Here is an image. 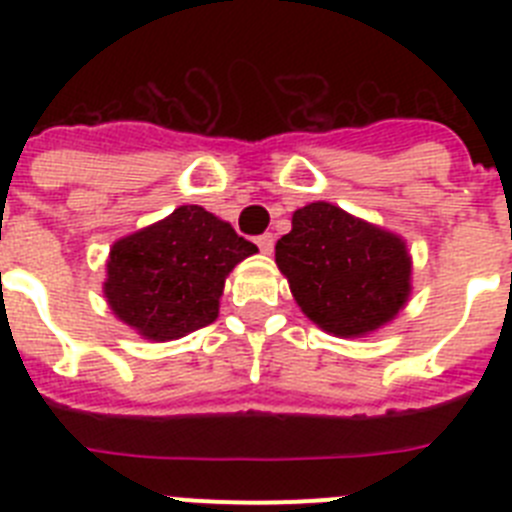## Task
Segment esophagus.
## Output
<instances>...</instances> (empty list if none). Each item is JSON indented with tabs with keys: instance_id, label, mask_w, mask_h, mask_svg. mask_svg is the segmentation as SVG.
<instances>
[{
	"instance_id": "1",
	"label": "esophagus",
	"mask_w": 512,
	"mask_h": 512,
	"mask_svg": "<svg viewBox=\"0 0 512 512\" xmlns=\"http://www.w3.org/2000/svg\"><path fill=\"white\" fill-rule=\"evenodd\" d=\"M256 243H259L261 253H271V251H274V235H271V233L259 235V238H256Z\"/></svg>"
}]
</instances>
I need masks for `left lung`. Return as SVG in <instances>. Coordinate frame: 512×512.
<instances>
[{
  "instance_id": "obj_1",
  "label": "left lung",
  "mask_w": 512,
  "mask_h": 512,
  "mask_svg": "<svg viewBox=\"0 0 512 512\" xmlns=\"http://www.w3.org/2000/svg\"><path fill=\"white\" fill-rule=\"evenodd\" d=\"M277 266L312 323L333 336H364L390 323L410 295V256L397 235L330 202L292 215Z\"/></svg>"
}]
</instances>
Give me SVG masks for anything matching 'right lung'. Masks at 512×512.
<instances>
[{
    "instance_id": "add662e5",
    "label": "right lung",
    "mask_w": 512,
    "mask_h": 512,
    "mask_svg": "<svg viewBox=\"0 0 512 512\" xmlns=\"http://www.w3.org/2000/svg\"><path fill=\"white\" fill-rule=\"evenodd\" d=\"M256 251L205 207L184 205L112 246L104 295L140 336L174 341L217 318L225 277Z\"/></svg>"
}]
</instances>
